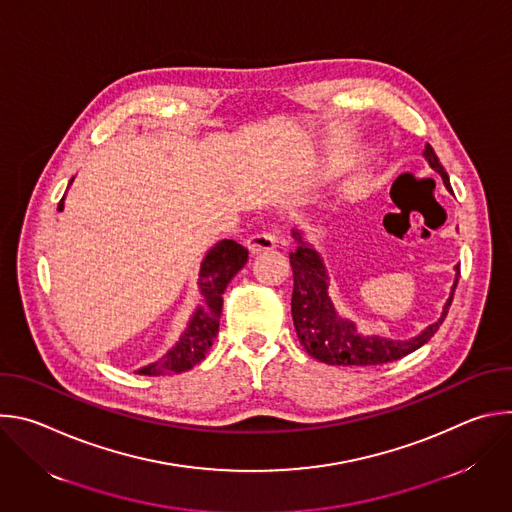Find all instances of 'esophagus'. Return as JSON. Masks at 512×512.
<instances>
[{"mask_svg": "<svg viewBox=\"0 0 512 512\" xmlns=\"http://www.w3.org/2000/svg\"><path fill=\"white\" fill-rule=\"evenodd\" d=\"M247 247L251 253H261V251H271L277 247V237L271 231H261L255 233L247 239Z\"/></svg>", "mask_w": 512, "mask_h": 512, "instance_id": "34e87169", "label": "esophagus"}]
</instances>
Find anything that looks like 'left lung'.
Listing matches in <instances>:
<instances>
[{"label": "left lung", "mask_w": 512, "mask_h": 512, "mask_svg": "<svg viewBox=\"0 0 512 512\" xmlns=\"http://www.w3.org/2000/svg\"><path fill=\"white\" fill-rule=\"evenodd\" d=\"M429 166L442 176L450 190V178L444 166L437 160L431 145H425L423 152ZM298 247L289 253L291 271H294V294H291V318L304 350L320 362L338 364V367H375L399 360L413 350L421 348L442 326L454 300V289L460 277V265H456V279L450 291V298L444 312L435 324L427 326L419 336L411 340H389L381 336H362L356 326L338 316L332 300L328 298V273L318 251L302 239V233L294 229Z\"/></svg>", "instance_id": "obj_1"}]
</instances>
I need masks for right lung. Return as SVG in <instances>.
<instances>
[{"instance_id":"right-lung-1","label":"right lung","mask_w":512,"mask_h":512,"mask_svg":"<svg viewBox=\"0 0 512 512\" xmlns=\"http://www.w3.org/2000/svg\"><path fill=\"white\" fill-rule=\"evenodd\" d=\"M72 182V180H70ZM64 208V196L58 202V210ZM249 251L231 241L225 239L216 243L204 257L198 273V287H200V304L194 310L184 334L180 340L168 350L160 360L148 364V367L139 369V375L158 377V375H174L190 371L194 364H198L208 348L212 346L218 324H221V312H223V294L229 285V281L243 269L247 263Z\"/></svg>"}]
</instances>
